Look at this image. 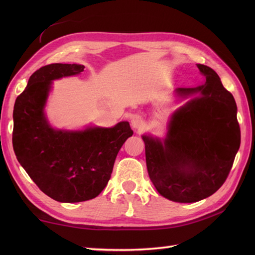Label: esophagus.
<instances>
[{"instance_id": "obj_1", "label": "esophagus", "mask_w": 255, "mask_h": 255, "mask_svg": "<svg viewBox=\"0 0 255 255\" xmlns=\"http://www.w3.org/2000/svg\"><path fill=\"white\" fill-rule=\"evenodd\" d=\"M143 124V118L140 115H133L131 118V126L133 128H140Z\"/></svg>"}]
</instances>
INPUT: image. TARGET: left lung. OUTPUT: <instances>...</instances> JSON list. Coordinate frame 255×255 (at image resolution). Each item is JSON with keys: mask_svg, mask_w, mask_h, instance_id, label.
Masks as SVG:
<instances>
[{"mask_svg": "<svg viewBox=\"0 0 255 255\" xmlns=\"http://www.w3.org/2000/svg\"><path fill=\"white\" fill-rule=\"evenodd\" d=\"M197 68L206 82L176 92L200 95L173 114L163 142L142 136L151 182L162 196L176 203H195L217 192L241 142L234 96L213 69Z\"/></svg>", "mask_w": 255, "mask_h": 255, "instance_id": "1", "label": "left lung"}]
</instances>
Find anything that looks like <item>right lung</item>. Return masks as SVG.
I'll list each match as a JSON object with an SVG mask.
<instances>
[{"instance_id":"obj_1","label":"right lung","mask_w":255,"mask_h":255,"mask_svg":"<svg viewBox=\"0 0 255 255\" xmlns=\"http://www.w3.org/2000/svg\"><path fill=\"white\" fill-rule=\"evenodd\" d=\"M81 64L52 63L31 74L15 101L13 148L20 165L48 196L61 203L96 197L111 178L118 151L132 136L128 122L84 131L55 130L44 106L51 81L82 72Z\"/></svg>"}]
</instances>
